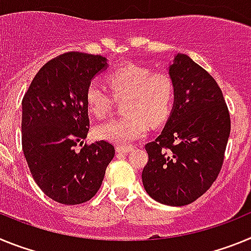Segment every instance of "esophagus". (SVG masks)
Returning a JSON list of instances; mask_svg holds the SVG:
<instances>
[{
  "mask_svg": "<svg viewBox=\"0 0 251 251\" xmlns=\"http://www.w3.org/2000/svg\"><path fill=\"white\" fill-rule=\"evenodd\" d=\"M117 152L122 153V154H126V153H129L133 151L132 146H117Z\"/></svg>",
  "mask_w": 251,
  "mask_h": 251,
  "instance_id": "obj_1",
  "label": "esophagus"
}]
</instances>
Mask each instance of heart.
<instances>
[{
  "label": "heart",
  "instance_id": "1",
  "mask_svg": "<svg viewBox=\"0 0 251 251\" xmlns=\"http://www.w3.org/2000/svg\"><path fill=\"white\" fill-rule=\"evenodd\" d=\"M115 97H124L127 113L99 124L95 132L104 141L126 146L142 138L150 129V121L158 124L170 115L175 97V81L168 73L151 72L145 65L126 63L106 76ZM85 103L97 117H104L112 108L110 94L99 84L90 83L85 90Z\"/></svg>",
  "mask_w": 251,
  "mask_h": 251
}]
</instances>
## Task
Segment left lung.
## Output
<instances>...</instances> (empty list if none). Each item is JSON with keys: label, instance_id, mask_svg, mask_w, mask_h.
Masks as SVG:
<instances>
[{"label": "left lung", "instance_id": "obj_1", "mask_svg": "<svg viewBox=\"0 0 251 251\" xmlns=\"http://www.w3.org/2000/svg\"><path fill=\"white\" fill-rule=\"evenodd\" d=\"M175 101L156 141L146 145L145 190L168 206L194 202L220 174L230 136V114L214 77L190 56L177 54L168 66Z\"/></svg>", "mask_w": 251, "mask_h": 251}]
</instances>
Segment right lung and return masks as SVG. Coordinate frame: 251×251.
<instances>
[{
    "mask_svg": "<svg viewBox=\"0 0 251 251\" xmlns=\"http://www.w3.org/2000/svg\"><path fill=\"white\" fill-rule=\"evenodd\" d=\"M106 66L101 55H59L40 69L22 99V151L35 182L59 203L89 201L115 154L105 141L75 148L89 132L85 90Z\"/></svg>",
    "mask_w": 251,
    "mask_h": 251,
    "instance_id": "right-lung-1",
    "label": "right lung"
}]
</instances>
